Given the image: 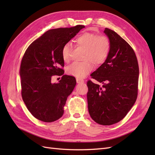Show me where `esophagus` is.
<instances>
[{
  "label": "esophagus",
  "mask_w": 155,
  "mask_h": 155,
  "mask_svg": "<svg viewBox=\"0 0 155 155\" xmlns=\"http://www.w3.org/2000/svg\"><path fill=\"white\" fill-rule=\"evenodd\" d=\"M76 82H77V83H85L84 80H83V79H79V78H76Z\"/></svg>",
  "instance_id": "34e87169"
}]
</instances>
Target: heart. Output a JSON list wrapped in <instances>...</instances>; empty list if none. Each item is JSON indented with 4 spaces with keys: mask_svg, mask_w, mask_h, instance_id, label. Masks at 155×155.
Returning <instances> with one entry per match:
<instances>
[{
    "mask_svg": "<svg viewBox=\"0 0 155 155\" xmlns=\"http://www.w3.org/2000/svg\"><path fill=\"white\" fill-rule=\"evenodd\" d=\"M77 45L85 49L82 63L75 62L67 68L68 75L79 78L87 76L93 68L92 62L96 64L104 63L107 59L110 51V41L106 36L97 35L92 33H83L76 39ZM71 45L65 43L61 49V56L64 61L67 62L70 58Z\"/></svg>",
    "mask_w": 155,
    "mask_h": 155,
    "instance_id": "b5f03b06",
    "label": "heart"
}]
</instances>
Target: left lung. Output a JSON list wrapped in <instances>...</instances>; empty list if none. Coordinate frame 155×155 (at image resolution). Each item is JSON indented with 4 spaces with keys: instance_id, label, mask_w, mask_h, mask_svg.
Instances as JSON below:
<instances>
[{
    "instance_id": "1",
    "label": "left lung",
    "mask_w": 155,
    "mask_h": 155,
    "mask_svg": "<svg viewBox=\"0 0 155 155\" xmlns=\"http://www.w3.org/2000/svg\"><path fill=\"white\" fill-rule=\"evenodd\" d=\"M110 41L105 61L91 74L103 86L87 82L88 109L92 119L103 125L119 122L137 100L139 67L133 49L116 33L106 28Z\"/></svg>"
}]
</instances>
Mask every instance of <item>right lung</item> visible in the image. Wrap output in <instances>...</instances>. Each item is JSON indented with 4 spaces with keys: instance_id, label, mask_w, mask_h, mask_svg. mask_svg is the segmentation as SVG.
Listing matches in <instances>:
<instances>
[{
    "instance_id": "right-lung-1",
    "label": "right lung",
    "mask_w": 155,
    "mask_h": 155,
    "mask_svg": "<svg viewBox=\"0 0 155 155\" xmlns=\"http://www.w3.org/2000/svg\"><path fill=\"white\" fill-rule=\"evenodd\" d=\"M84 28L77 25L48 30L26 50L19 71L22 97L35 118L53 122L63 116L67 97L76 85V78L63 75L59 83H52L51 77L64 74L63 46Z\"/></svg>"
}]
</instances>
